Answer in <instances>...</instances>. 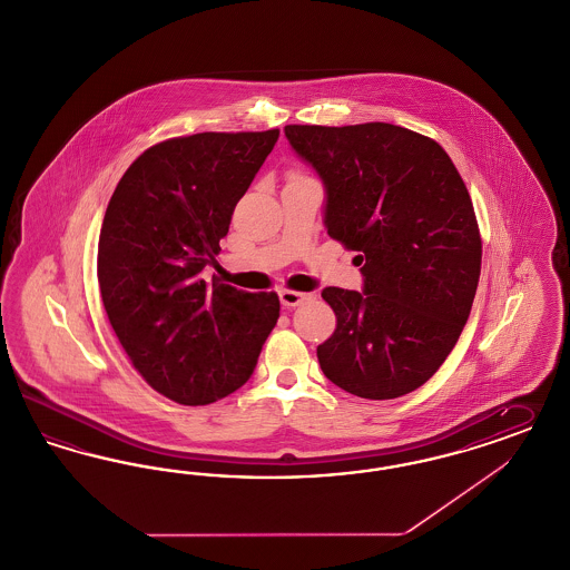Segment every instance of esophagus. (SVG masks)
<instances>
[{"label":"esophagus","instance_id":"1","mask_svg":"<svg viewBox=\"0 0 570 570\" xmlns=\"http://www.w3.org/2000/svg\"><path fill=\"white\" fill-rule=\"evenodd\" d=\"M281 304L283 306H289V308H294V306H299V304H304V302H308V299H313V294H304V292H294V289H283L281 294Z\"/></svg>","mask_w":570,"mask_h":570}]
</instances>
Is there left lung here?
Masks as SVG:
<instances>
[{
	"instance_id": "obj_1",
	"label": "left lung",
	"mask_w": 570,
	"mask_h": 570,
	"mask_svg": "<svg viewBox=\"0 0 570 570\" xmlns=\"http://www.w3.org/2000/svg\"><path fill=\"white\" fill-rule=\"evenodd\" d=\"M318 173L325 228L357 252L363 292L325 287L336 330L316 346L323 374L363 400H395L431 379L463 332L482 268V238L442 146L386 122L287 125Z\"/></svg>"
}]
</instances>
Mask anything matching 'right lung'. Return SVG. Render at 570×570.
<instances>
[{
	"mask_svg": "<svg viewBox=\"0 0 570 570\" xmlns=\"http://www.w3.org/2000/svg\"><path fill=\"white\" fill-rule=\"evenodd\" d=\"M276 139L278 128L160 141L107 205L97 255L107 318L132 367L177 403L205 405L240 389L276 325L275 292L203 278Z\"/></svg>",
	"mask_w": 570,
	"mask_h": 570,
	"instance_id": "obj_1",
	"label": "right lung"
}]
</instances>
